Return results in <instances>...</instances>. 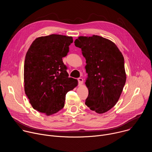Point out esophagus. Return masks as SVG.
<instances>
[{"instance_id": "obj_1", "label": "esophagus", "mask_w": 152, "mask_h": 152, "mask_svg": "<svg viewBox=\"0 0 152 152\" xmlns=\"http://www.w3.org/2000/svg\"><path fill=\"white\" fill-rule=\"evenodd\" d=\"M77 80H78V82H79V86L82 85L83 84V79L81 77H79V78H78Z\"/></svg>"}]
</instances>
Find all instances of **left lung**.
<instances>
[{
    "label": "left lung",
    "mask_w": 152,
    "mask_h": 152,
    "mask_svg": "<svg viewBox=\"0 0 152 152\" xmlns=\"http://www.w3.org/2000/svg\"><path fill=\"white\" fill-rule=\"evenodd\" d=\"M75 45L86 59L85 104L98 114L106 113L117 103L126 83L124 57L114 42L99 35L80 36Z\"/></svg>",
    "instance_id": "left-lung-1"
}]
</instances>
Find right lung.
Instances as JSON below:
<instances>
[{"mask_svg":"<svg viewBox=\"0 0 152 152\" xmlns=\"http://www.w3.org/2000/svg\"><path fill=\"white\" fill-rule=\"evenodd\" d=\"M73 37L52 34L37 38L29 47L24 64V88L34 109L46 115L62 110L66 95L78 85L69 77L62 61Z\"/></svg>","mask_w":152,"mask_h":152,"instance_id":"add662e5","label":"right lung"}]
</instances>
